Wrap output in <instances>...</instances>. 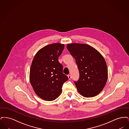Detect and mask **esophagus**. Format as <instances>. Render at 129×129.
<instances>
[{
	"instance_id": "34e87169",
	"label": "esophagus",
	"mask_w": 129,
	"mask_h": 129,
	"mask_svg": "<svg viewBox=\"0 0 129 129\" xmlns=\"http://www.w3.org/2000/svg\"><path fill=\"white\" fill-rule=\"evenodd\" d=\"M68 78H69V80H71L72 79V76L71 75H68Z\"/></svg>"
}]
</instances>
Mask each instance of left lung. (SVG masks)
<instances>
[{
    "label": "left lung",
    "mask_w": 129,
    "mask_h": 129,
    "mask_svg": "<svg viewBox=\"0 0 129 129\" xmlns=\"http://www.w3.org/2000/svg\"><path fill=\"white\" fill-rule=\"evenodd\" d=\"M67 48L78 68L79 78L74 81L78 91L87 98L97 95L104 89L108 78L104 57L96 49L86 44H68Z\"/></svg>",
    "instance_id": "8db88e82"
}]
</instances>
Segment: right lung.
Here are the masks:
<instances>
[{
    "label": "right lung",
    "mask_w": 129,
    "mask_h": 129,
    "mask_svg": "<svg viewBox=\"0 0 129 129\" xmlns=\"http://www.w3.org/2000/svg\"><path fill=\"white\" fill-rule=\"evenodd\" d=\"M64 45L55 43L40 49L31 65L29 80L34 92L47 101L55 100L61 93L62 86L68 80L63 73V66L58 62Z\"/></svg>",
    "instance_id": "1"
}]
</instances>
